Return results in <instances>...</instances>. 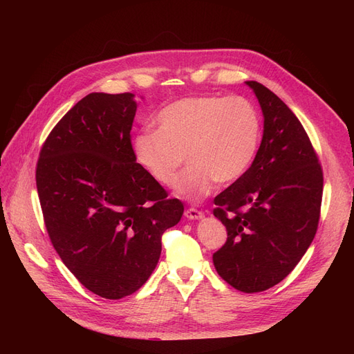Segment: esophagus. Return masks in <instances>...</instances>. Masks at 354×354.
Listing matches in <instances>:
<instances>
[{
    "mask_svg": "<svg viewBox=\"0 0 354 354\" xmlns=\"http://www.w3.org/2000/svg\"><path fill=\"white\" fill-rule=\"evenodd\" d=\"M185 216L189 218V220H199L203 217V212L196 209V208H187L185 211Z\"/></svg>",
    "mask_w": 354,
    "mask_h": 354,
    "instance_id": "34e87169",
    "label": "esophagus"
}]
</instances>
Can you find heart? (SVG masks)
Masks as SVG:
<instances>
[{
  "label": "heart",
  "instance_id": "1",
  "mask_svg": "<svg viewBox=\"0 0 354 354\" xmlns=\"http://www.w3.org/2000/svg\"><path fill=\"white\" fill-rule=\"evenodd\" d=\"M158 131L137 137L140 164L160 186L176 185L189 201L209 195L214 183L229 185L250 168L261 137L259 112L241 95H196L169 103L156 116Z\"/></svg>",
  "mask_w": 354,
  "mask_h": 354
}]
</instances>
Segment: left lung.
I'll use <instances>...</instances> for the list:
<instances>
[{"label":"left lung","instance_id":"1","mask_svg":"<svg viewBox=\"0 0 354 354\" xmlns=\"http://www.w3.org/2000/svg\"><path fill=\"white\" fill-rule=\"evenodd\" d=\"M246 84L264 115L263 140L246 173L214 198L227 241L212 261L229 285L252 294L283 281L312 243L324 173L294 112L263 84Z\"/></svg>","mask_w":354,"mask_h":354}]
</instances>
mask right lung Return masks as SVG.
I'll return each instance as SVG.
<instances>
[{
	"mask_svg": "<svg viewBox=\"0 0 354 354\" xmlns=\"http://www.w3.org/2000/svg\"><path fill=\"white\" fill-rule=\"evenodd\" d=\"M134 94L91 93L53 128L37 162L50 241L73 276L108 299L142 288L185 207L136 162Z\"/></svg>",
	"mask_w": 354,
	"mask_h": 354,
	"instance_id": "right-lung-1",
	"label": "right lung"
}]
</instances>
